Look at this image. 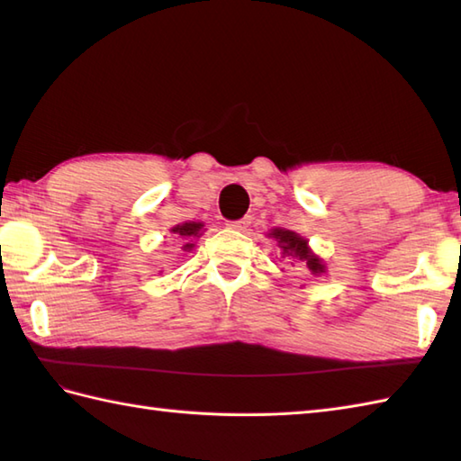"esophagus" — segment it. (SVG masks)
I'll list each match as a JSON object with an SVG mask.
<instances>
[{"label": "esophagus", "mask_w": 461, "mask_h": 461, "mask_svg": "<svg viewBox=\"0 0 461 461\" xmlns=\"http://www.w3.org/2000/svg\"><path fill=\"white\" fill-rule=\"evenodd\" d=\"M228 225H230L231 230H236V231H248L249 225H251V220L249 218H241L238 221H230Z\"/></svg>", "instance_id": "34e87169"}]
</instances>
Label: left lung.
<instances>
[{
    "label": "left lung",
    "mask_w": 461,
    "mask_h": 461,
    "mask_svg": "<svg viewBox=\"0 0 461 461\" xmlns=\"http://www.w3.org/2000/svg\"><path fill=\"white\" fill-rule=\"evenodd\" d=\"M269 238H276L277 246L281 248L283 258L305 263V267L311 271V276H322V273H327L325 263H322V259L311 251L309 241L305 238H301L299 233L276 228L271 230Z\"/></svg>",
    "instance_id": "1"
}]
</instances>
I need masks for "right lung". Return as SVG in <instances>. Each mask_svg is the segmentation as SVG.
I'll return each instance as SVG.
<instances>
[{
    "mask_svg": "<svg viewBox=\"0 0 461 461\" xmlns=\"http://www.w3.org/2000/svg\"><path fill=\"white\" fill-rule=\"evenodd\" d=\"M170 231L174 233V238L182 240V249L184 251H192L194 246H195L194 240L202 236L203 223L202 221H185V223H180V225H174Z\"/></svg>",
    "mask_w": 461,
    "mask_h": 461,
    "instance_id": "1",
    "label": "right lung"
}]
</instances>
